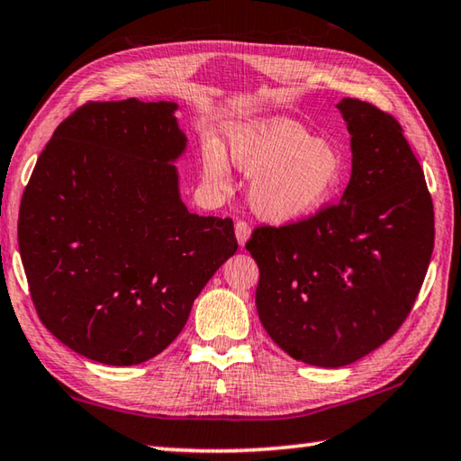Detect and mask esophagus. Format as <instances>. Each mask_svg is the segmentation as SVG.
<instances>
[{"label": "esophagus", "mask_w": 461, "mask_h": 461, "mask_svg": "<svg viewBox=\"0 0 461 461\" xmlns=\"http://www.w3.org/2000/svg\"><path fill=\"white\" fill-rule=\"evenodd\" d=\"M249 233H251L249 223H248V221H243V220H240V221L236 223V238H238V243H240V246H246V241L249 240Z\"/></svg>", "instance_id": "esophagus-1"}]
</instances>
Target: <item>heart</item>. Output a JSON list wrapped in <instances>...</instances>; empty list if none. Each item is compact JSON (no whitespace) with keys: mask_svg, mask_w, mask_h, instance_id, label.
Segmentation results:
<instances>
[{"mask_svg":"<svg viewBox=\"0 0 461 461\" xmlns=\"http://www.w3.org/2000/svg\"><path fill=\"white\" fill-rule=\"evenodd\" d=\"M231 158L243 174L254 176L251 207L272 221H295L318 212L346 176L339 148L313 140L300 123L269 117L248 123L231 135ZM207 182L223 187L230 179V161L218 143L203 151Z\"/></svg>","mask_w":461,"mask_h":461,"instance_id":"obj_1","label":"heart"}]
</instances>
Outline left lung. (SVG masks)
<instances>
[{
	"label": "left lung",
	"mask_w": 461,
	"mask_h": 461,
	"mask_svg": "<svg viewBox=\"0 0 461 461\" xmlns=\"http://www.w3.org/2000/svg\"><path fill=\"white\" fill-rule=\"evenodd\" d=\"M338 110L351 133L341 200L279 228L259 225L246 243L269 338L320 367L354 364L402 328L436 236L426 177L400 122L354 97Z\"/></svg>",
	"instance_id": "left-lung-1"
}]
</instances>
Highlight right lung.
Listing matches in <instances>:
<instances>
[{"instance_id":"add662e5","label":"right lung","mask_w":461,"mask_h":461,"mask_svg":"<svg viewBox=\"0 0 461 461\" xmlns=\"http://www.w3.org/2000/svg\"><path fill=\"white\" fill-rule=\"evenodd\" d=\"M171 102H87L63 120L23 189L17 241L40 320L107 366L174 341L238 240L189 213L171 161L185 149Z\"/></svg>"}]
</instances>
